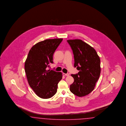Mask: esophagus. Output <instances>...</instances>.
Returning <instances> with one entry per match:
<instances>
[{
    "label": "esophagus",
    "mask_w": 126,
    "mask_h": 126,
    "mask_svg": "<svg viewBox=\"0 0 126 126\" xmlns=\"http://www.w3.org/2000/svg\"><path fill=\"white\" fill-rule=\"evenodd\" d=\"M63 75L64 76H68L69 75L68 73H63Z\"/></svg>",
    "instance_id": "esophagus-1"
}]
</instances>
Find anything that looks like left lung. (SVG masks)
I'll list each match as a JSON object with an SVG mask.
<instances>
[{"mask_svg": "<svg viewBox=\"0 0 126 126\" xmlns=\"http://www.w3.org/2000/svg\"><path fill=\"white\" fill-rule=\"evenodd\" d=\"M73 50L74 66L79 72L71 74L74 82L70 86V91L81 97L87 95L94 89L100 73V59L91 46L79 39L67 41Z\"/></svg>", "mask_w": 126, "mask_h": 126, "instance_id": "obj_1", "label": "left lung"}]
</instances>
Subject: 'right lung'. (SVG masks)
I'll use <instances>...</instances> for the list:
<instances>
[{
  "label": "right lung",
  "instance_id": "right-lung-1",
  "mask_svg": "<svg viewBox=\"0 0 126 126\" xmlns=\"http://www.w3.org/2000/svg\"><path fill=\"white\" fill-rule=\"evenodd\" d=\"M62 39H47L38 42L29 51L24 68L31 88L39 97L47 99L57 91L58 84L62 78L61 72L47 70L53 63V54Z\"/></svg>",
  "mask_w": 126,
  "mask_h": 126
}]
</instances>
